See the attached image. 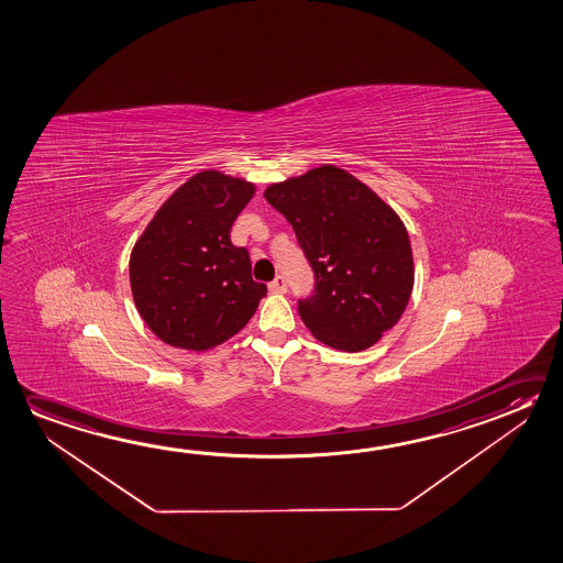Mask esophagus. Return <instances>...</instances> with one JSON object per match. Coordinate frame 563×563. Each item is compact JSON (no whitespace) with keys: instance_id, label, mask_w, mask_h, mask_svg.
I'll return each instance as SVG.
<instances>
[{"instance_id":"obj_1","label":"esophagus","mask_w":563,"mask_h":563,"mask_svg":"<svg viewBox=\"0 0 563 563\" xmlns=\"http://www.w3.org/2000/svg\"><path fill=\"white\" fill-rule=\"evenodd\" d=\"M269 291L272 294H286L287 291V282L284 276H276L274 282H269Z\"/></svg>"}]
</instances>
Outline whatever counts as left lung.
Listing matches in <instances>:
<instances>
[{
    "label": "left lung",
    "mask_w": 563,
    "mask_h": 563,
    "mask_svg": "<svg viewBox=\"0 0 563 563\" xmlns=\"http://www.w3.org/2000/svg\"><path fill=\"white\" fill-rule=\"evenodd\" d=\"M264 197L294 227L311 264L312 294L297 305L305 327L332 349H369L411 297V242L401 219L336 166L272 184Z\"/></svg>",
    "instance_id": "obj_1"
}]
</instances>
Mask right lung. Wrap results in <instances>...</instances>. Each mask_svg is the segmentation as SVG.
I'll return each instance as SVG.
<instances>
[{"label":"right lung","mask_w":563,"mask_h":563,"mask_svg":"<svg viewBox=\"0 0 563 563\" xmlns=\"http://www.w3.org/2000/svg\"><path fill=\"white\" fill-rule=\"evenodd\" d=\"M254 184L199 172L154 214L134 244L129 276L136 309L176 349L209 350L241 331L268 287L252 279L251 256L231 242Z\"/></svg>","instance_id":"add662e5"}]
</instances>
